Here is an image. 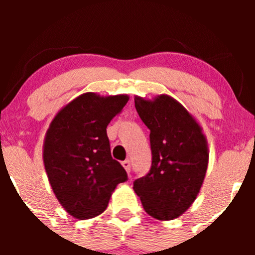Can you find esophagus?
I'll list each match as a JSON object with an SVG mask.
<instances>
[{"mask_svg": "<svg viewBox=\"0 0 255 255\" xmlns=\"http://www.w3.org/2000/svg\"><path fill=\"white\" fill-rule=\"evenodd\" d=\"M122 166H124V168L126 169L127 174H129V172H130V163H129V160H124V162H122Z\"/></svg>", "mask_w": 255, "mask_h": 255, "instance_id": "obj_1", "label": "esophagus"}]
</instances>
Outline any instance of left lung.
I'll return each instance as SVG.
<instances>
[{
	"mask_svg": "<svg viewBox=\"0 0 255 255\" xmlns=\"http://www.w3.org/2000/svg\"><path fill=\"white\" fill-rule=\"evenodd\" d=\"M134 102L150 129L152 165L133 189L147 215L171 221L191 207L203 186L209 165L206 136L194 116L170 96H135Z\"/></svg>",
	"mask_w": 255,
	"mask_h": 255,
	"instance_id": "obj_1",
	"label": "left lung"
}]
</instances>
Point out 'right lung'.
Wrapping results in <instances>:
<instances>
[{
    "label": "right lung",
    "mask_w": 255,
    "mask_h": 255,
    "mask_svg": "<svg viewBox=\"0 0 255 255\" xmlns=\"http://www.w3.org/2000/svg\"><path fill=\"white\" fill-rule=\"evenodd\" d=\"M129 96L86 92L66 104L52 119L43 144V163L52 192L77 219L105 211L127 172L110 152L107 127Z\"/></svg>",
    "instance_id": "1"
}]
</instances>
